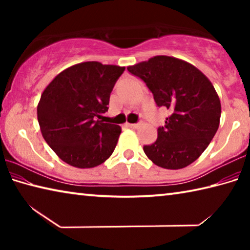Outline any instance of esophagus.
I'll list each match as a JSON object with an SVG mask.
<instances>
[{"label": "esophagus", "mask_w": 250, "mask_h": 250, "mask_svg": "<svg viewBox=\"0 0 250 250\" xmlns=\"http://www.w3.org/2000/svg\"><path fill=\"white\" fill-rule=\"evenodd\" d=\"M126 126H129V128H132L135 129L139 126V124H126Z\"/></svg>", "instance_id": "34e87169"}]
</instances>
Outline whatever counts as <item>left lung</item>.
<instances>
[{
  "label": "left lung",
  "instance_id": "left-lung-1",
  "mask_svg": "<svg viewBox=\"0 0 250 250\" xmlns=\"http://www.w3.org/2000/svg\"><path fill=\"white\" fill-rule=\"evenodd\" d=\"M153 94L155 104L168 110L154 143L143 151L155 166L179 170L189 166L214 138L221 120V100L210 80L189 62L154 56L126 67Z\"/></svg>",
  "mask_w": 250,
  "mask_h": 250
}]
</instances>
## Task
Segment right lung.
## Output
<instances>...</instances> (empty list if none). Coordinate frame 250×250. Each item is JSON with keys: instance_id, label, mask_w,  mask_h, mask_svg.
Returning <instances> with one entry per match:
<instances>
[{"instance_id": "1", "label": "right lung", "mask_w": 250, "mask_h": 250, "mask_svg": "<svg viewBox=\"0 0 250 250\" xmlns=\"http://www.w3.org/2000/svg\"><path fill=\"white\" fill-rule=\"evenodd\" d=\"M125 67L84 62L59 73L37 104V120L47 145L78 168L100 166L118 143L121 126L105 124L110 94Z\"/></svg>"}]
</instances>
